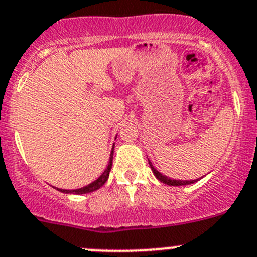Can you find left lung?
Here are the masks:
<instances>
[{"instance_id": "8db88e82", "label": "left lung", "mask_w": 257, "mask_h": 257, "mask_svg": "<svg viewBox=\"0 0 257 257\" xmlns=\"http://www.w3.org/2000/svg\"><path fill=\"white\" fill-rule=\"evenodd\" d=\"M148 162H150V166H151V169H152V172H153V174H155V176L157 177V179L160 180L161 183L166 184V185H170V186L189 185V184H194V183H196L198 180L201 179V177H200V179H196V180H175V179H170V177H167V176H165V175H162L161 172H158L157 170H156L155 167H153L152 162H151L150 160H148Z\"/></svg>"}]
</instances>
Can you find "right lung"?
<instances>
[{
  "label": "right lung",
  "mask_w": 257,
  "mask_h": 257,
  "mask_svg": "<svg viewBox=\"0 0 257 257\" xmlns=\"http://www.w3.org/2000/svg\"><path fill=\"white\" fill-rule=\"evenodd\" d=\"M112 153H114V147H112L111 153H110V158H109V164H107V167L105 169V171L100 175L99 179H96L95 181H92L91 184L88 185L83 186L81 189H74V190H66V189H57V190L62 191V193H66V194H77V195H81V194H87V193H92V191L97 190V189L101 188L105 183H106V180L109 179V174H110V170H111L112 166Z\"/></svg>",
  "instance_id": "1"
}]
</instances>
